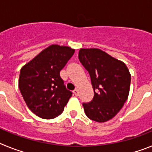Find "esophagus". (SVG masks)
I'll list each match as a JSON object with an SVG mask.
<instances>
[{"label":"esophagus","instance_id":"34e87169","mask_svg":"<svg viewBox=\"0 0 152 152\" xmlns=\"http://www.w3.org/2000/svg\"><path fill=\"white\" fill-rule=\"evenodd\" d=\"M73 93H74V94H75V96H78L79 92H78V90H77V89H75V90H74Z\"/></svg>","mask_w":152,"mask_h":152}]
</instances>
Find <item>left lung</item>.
I'll use <instances>...</instances> for the list:
<instances>
[{"instance_id":"1","label":"left lung","mask_w":152,"mask_h":152,"mask_svg":"<svg viewBox=\"0 0 152 152\" xmlns=\"http://www.w3.org/2000/svg\"><path fill=\"white\" fill-rule=\"evenodd\" d=\"M78 58L89 72L94 91L93 100L84 103L89 119L107 122L119 113L129 94L131 75L126 64L99 49H80Z\"/></svg>"}]
</instances>
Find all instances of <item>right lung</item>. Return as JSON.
Returning <instances> with one entry per match:
<instances>
[{
  "label": "right lung",
  "instance_id": "obj_1",
  "mask_svg": "<svg viewBox=\"0 0 152 152\" xmlns=\"http://www.w3.org/2000/svg\"><path fill=\"white\" fill-rule=\"evenodd\" d=\"M74 53L75 49L68 46L51 45L21 68L19 89L28 108L39 117L56 118L72 96L60 71Z\"/></svg>",
  "mask_w": 152,
  "mask_h": 152
}]
</instances>
